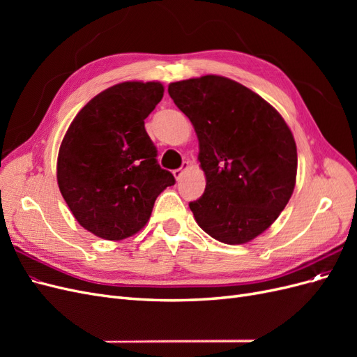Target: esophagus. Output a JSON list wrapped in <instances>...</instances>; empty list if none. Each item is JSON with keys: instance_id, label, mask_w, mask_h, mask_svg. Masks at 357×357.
<instances>
[{"instance_id": "obj_1", "label": "esophagus", "mask_w": 357, "mask_h": 357, "mask_svg": "<svg viewBox=\"0 0 357 357\" xmlns=\"http://www.w3.org/2000/svg\"><path fill=\"white\" fill-rule=\"evenodd\" d=\"M189 167H190V164H189L188 160H186V162H183L181 168H178V169H174V171H172V174H174V177H176L177 180H180V178H181V176L185 174V171H188V169H189Z\"/></svg>"}]
</instances>
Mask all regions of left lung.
I'll return each instance as SVG.
<instances>
[{
	"label": "left lung",
	"mask_w": 357,
	"mask_h": 357,
	"mask_svg": "<svg viewBox=\"0 0 357 357\" xmlns=\"http://www.w3.org/2000/svg\"><path fill=\"white\" fill-rule=\"evenodd\" d=\"M168 93L199 142L202 197L189 207L214 240L244 244L271 226L296 183V144L271 104L238 82L202 75L169 83Z\"/></svg>",
	"instance_id": "left-lung-1"
}]
</instances>
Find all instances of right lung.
Wrapping results in <instances>:
<instances>
[{"mask_svg": "<svg viewBox=\"0 0 357 357\" xmlns=\"http://www.w3.org/2000/svg\"><path fill=\"white\" fill-rule=\"evenodd\" d=\"M162 96L159 82L114 84L83 107L62 139L59 190L75 220L100 238L137 234L159 193L176 183L144 128Z\"/></svg>", "mask_w": 357, "mask_h": 357, "instance_id": "obj_1", "label": "right lung"}]
</instances>
